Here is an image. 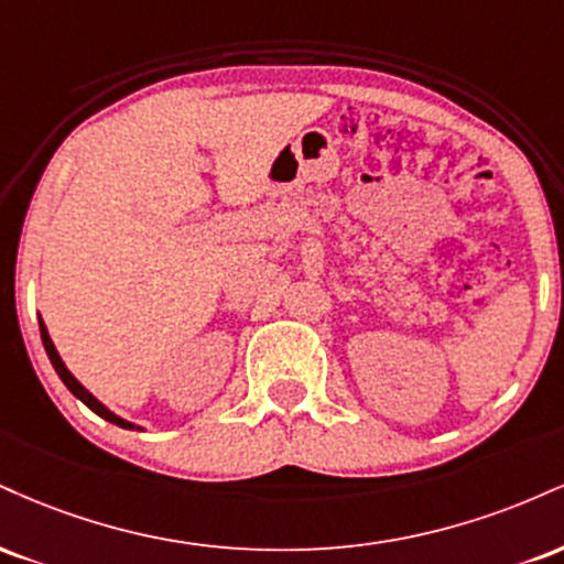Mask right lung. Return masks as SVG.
I'll list each match as a JSON object with an SVG mask.
<instances>
[{"label": "right lung", "mask_w": 564, "mask_h": 564, "mask_svg": "<svg viewBox=\"0 0 564 564\" xmlns=\"http://www.w3.org/2000/svg\"><path fill=\"white\" fill-rule=\"evenodd\" d=\"M39 332H42V341H44V349H47V355H50V360H53V366H55V371H57V377L63 379V384L68 387L70 392L76 394V398L82 400L84 405L87 408H93V411L97 413V416H102L106 419V422H111V424H119V426H124V430H134V424H129V422H124V419H119L116 416V413H111L108 411L106 405L102 403H97V400L93 398V394H89L87 390H84V387L79 384V381L74 379V373L68 371L66 368V364H63L61 360V355H57V349H55V345H53V339H50V334H47V328H44V323H39Z\"/></svg>", "instance_id": "1"}]
</instances>
